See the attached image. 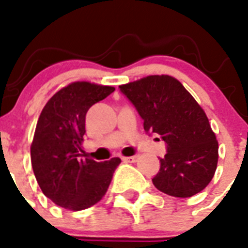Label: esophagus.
I'll return each instance as SVG.
<instances>
[{
    "label": "esophagus",
    "instance_id": "obj_1",
    "mask_svg": "<svg viewBox=\"0 0 248 248\" xmlns=\"http://www.w3.org/2000/svg\"><path fill=\"white\" fill-rule=\"evenodd\" d=\"M122 160L126 163H135L138 160V156L134 155V156H126V158H122Z\"/></svg>",
    "mask_w": 248,
    "mask_h": 248
}]
</instances>
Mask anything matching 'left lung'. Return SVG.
Listing matches in <instances>:
<instances>
[{"label": "left lung", "instance_id": "8db88e82", "mask_svg": "<svg viewBox=\"0 0 248 248\" xmlns=\"http://www.w3.org/2000/svg\"><path fill=\"white\" fill-rule=\"evenodd\" d=\"M144 121L146 134H158L167 154L153 178L159 191L191 197L208 186L218 163V141L206 114L178 80L153 75L120 86Z\"/></svg>", "mask_w": 248, "mask_h": 248}]
</instances>
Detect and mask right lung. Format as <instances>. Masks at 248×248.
I'll return each mask as SVG.
<instances>
[{"mask_svg": "<svg viewBox=\"0 0 248 248\" xmlns=\"http://www.w3.org/2000/svg\"><path fill=\"white\" fill-rule=\"evenodd\" d=\"M113 92V86L72 82L40 113L30 148L31 166L40 190L61 208L82 210L95 205L120 166V158L95 162L80 154L88 110Z\"/></svg>", "mask_w": 248, "mask_h": 248, "instance_id": "1", "label": "right lung"}]
</instances>
